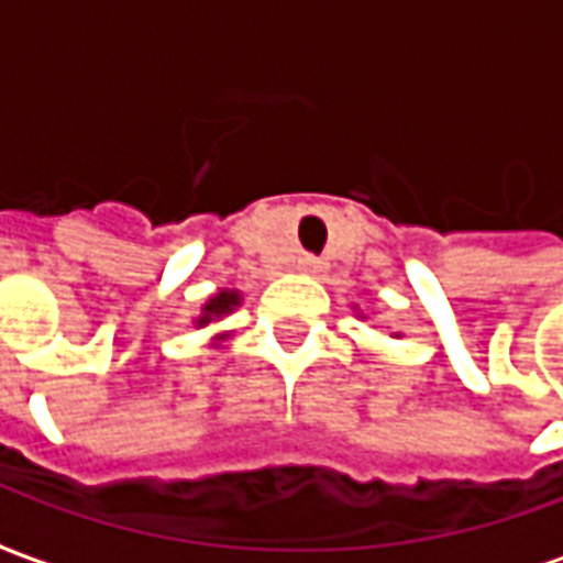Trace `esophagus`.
Masks as SVG:
<instances>
[{"label": "esophagus", "mask_w": 563, "mask_h": 563, "mask_svg": "<svg viewBox=\"0 0 563 563\" xmlns=\"http://www.w3.org/2000/svg\"><path fill=\"white\" fill-rule=\"evenodd\" d=\"M298 268L305 271V274H319V271L325 268L322 262H319L317 256H301V262H298Z\"/></svg>", "instance_id": "obj_1"}]
</instances>
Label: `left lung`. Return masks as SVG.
<instances>
[{
	"label": "left lung",
	"mask_w": 563,
	"mask_h": 563,
	"mask_svg": "<svg viewBox=\"0 0 563 563\" xmlns=\"http://www.w3.org/2000/svg\"><path fill=\"white\" fill-rule=\"evenodd\" d=\"M353 310H355V313H358V319H367L365 313H362V310H358V307H353ZM391 338H401V334H391Z\"/></svg>",
	"instance_id": "obj_1"
}]
</instances>
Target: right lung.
<instances>
[{
	"label": "right lung",
	"mask_w": 563,
	"mask_h": 563,
	"mask_svg": "<svg viewBox=\"0 0 563 563\" xmlns=\"http://www.w3.org/2000/svg\"><path fill=\"white\" fill-rule=\"evenodd\" d=\"M241 301H244V295L238 292V289H220V292H213L208 301L201 305V313L192 319V329H205L210 322H220L222 317L234 313V307H241ZM229 334H232V331H222L217 338H210V346H220L222 341H229Z\"/></svg>",
	"instance_id": "1"
}]
</instances>
